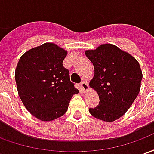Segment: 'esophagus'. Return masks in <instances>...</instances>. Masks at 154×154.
<instances>
[{
    "label": "esophagus",
    "mask_w": 154,
    "mask_h": 154,
    "mask_svg": "<svg viewBox=\"0 0 154 154\" xmlns=\"http://www.w3.org/2000/svg\"><path fill=\"white\" fill-rule=\"evenodd\" d=\"M81 88H82V90L83 91H87L88 90V83H87V82L86 81H83V82H81Z\"/></svg>",
    "instance_id": "obj_1"
}]
</instances>
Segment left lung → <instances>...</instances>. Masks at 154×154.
<instances>
[{
    "instance_id": "obj_1",
    "label": "left lung",
    "mask_w": 154,
    "mask_h": 154,
    "mask_svg": "<svg viewBox=\"0 0 154 154\" xmlns=\"http://www.w3.org/2000/svg\"><path fill=\"white\" fill-rule=\"evenodd\" d=\"M85 54L95 68L89 85L100 98L99 105L89 112L97 119L112 122L125 114L139 95L143 78L139 63L113 44H101Z\"/></svg>"
}]
</instances>
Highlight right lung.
Returning <instances> with one entry per match:
<instances>
[{"label":"right lung","mask_w":154,"mask_h":154,"mask_svg":"<svg viewBox=\"0 0 154 154\" xmlns=\"http://www.w3.org/2000/svg\"><path fill=\"white\" fill-rule=\"evenodd\" d=\"M67 52L52 43L22 55L15 69L19 96L37 119L50 121L67 112L71 98L79 92L63 65Z\"/></svg>","instance_id":"right-lung-1"}]
</instances>
